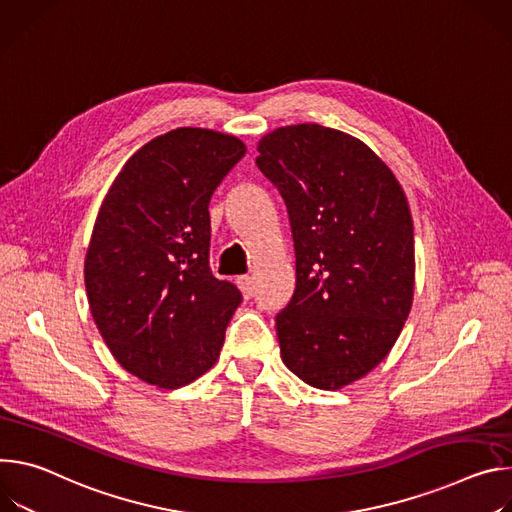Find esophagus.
Here are the masks:
<instances>
[{
	"label": "esophagus",
	"instance_id": "esophagus-1",
	"mask_svg": "<svg viewBox=\"0 0 512 512\" xmlns=\"http://www.w3.org/2000/svg\"><path fill=\"white\" fill-rule=\"evenodd\" d=\"M238 285H240L244 297L250 299L252 293H254V278H252V276H240V278H238Z\"/></svg>",
	"mask_w": 512,
	"mask_h": 512
}]
</instances>
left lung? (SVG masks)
Listing matches in <instances>:
<instances>
[{
	"mask_svg": "<svg viewBox=\"0 0 512 512\" xmlns=\"http://www.w3.org/2000/svg\"><path fill=\"white\" fill-rule=\"evenodd\" d=\"M258 152L297 256L295 295L276 315L280 358L309 386L344 388L388 356L413 305L405 191L362 140L319 124L276 128Z\"/></svg>",
	"mask_w": 512,
	"mask_h": 512,
	"instance_id": "left-lung-1",
	"label": "left lung"
}]
</instances>
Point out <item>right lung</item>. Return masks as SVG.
Segmentation results:
<instances>
[{"mask_svg": "<svg viewBox=\"0 0 512 512\" xmlns=\"http://www.w3.org/2000/svg\"><path fill=\"white\" fill-rule=\"evenodd\" d=\"M246 154L205 128L170 130L128 158L85 256L95 325L122 368L175 390L219 358L242 293L209 268V201Z\"/></svg>", "mask_w": 512, "mask_h": 512, "instance_id": "add662e5", "label": "right lung"}]
</instances>
